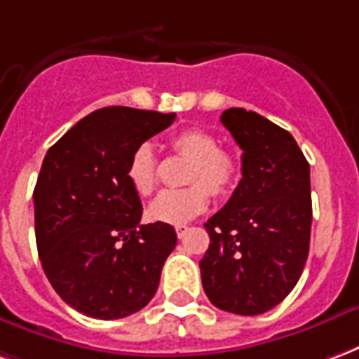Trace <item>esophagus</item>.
<instances>
[{
  "instance_id": "1",
  "label": "esophagus",
  "mask_w": 359,
  "mask_h": 359,
  "mask_svg": "<svg viewBox=\"0 0 359 359\" xmlns=\"http://www.w3.org/2000/svg\"><path fill=\"white\" fill-rule=\"evenodd\" d=\"M175 232H177L179 238H184V233L188 232V226L187 224H177V226H175Z\"/></svg>"
}]
</instances>
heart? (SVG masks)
Wrapping results in <instances>:
<instances>
[{
    "label": "heart",
    "instance_id": "b5f03b06",
    "mask_svg": "<svg viewBox=\"0 0 359 359\" xmlns=\"http://www.w3.org/2000/svg\"><path fill=\"white\" fill-rule=\"evenodd\" d=\"M172 154L188 159L182 190L161 192L148 207V217L163 224H182L203 213L209 205V192L226 198L233 192L240 165L232 154L219 148L213 135L200 129H184L169 140ZM127 182L137 196L146 198L158 182V161L152 148L139 144L127 163Z\"/></svg>",
    "mask_w": 359,
    "mask_h": 359
}]
</instances>
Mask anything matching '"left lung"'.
<instances>
[{"label":"left lung","mask_w":359,"mask_h":359,"mask_svg":"<svg viewBox=\"0 0 359 359\" xmlns=\"http://www.w3.org/2000/svg\"><path fill=\"white\" fill-rule=\"evenodd\" d=\"M241 154L232 198L205 222L201 283L215 306L257 316L278 306L301 278L310 249V165L293 135L243 108L220 116Z\"/></svg>","instance_id":"8db88e82"}]
</instances>
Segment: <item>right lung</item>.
I'll use <instances>...</instances> for the list:
<instances>
[{
	"label": "right lung",
	"mask_w": 359,
	"mask_h": 359,
	"mask_svg": "<svg viewBox=\"0 0 359 359\" xmlns=\"http://www.w3.org/2000/svg\"><path fill=\"white\" fill-rule=\"evenodd\" d=\"M172 121L175 114L108 106L45 154L34 188L39 261L58 297L89 318H127L158 291L177 233L163 222L140 224L142 203L126 171L133 150Z\"/></svg>",
	"instance_id": "add662e5"
}]
</instances>
